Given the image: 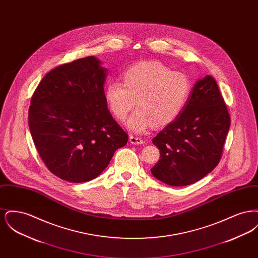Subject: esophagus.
Instances as JSON below:
<instances>
[{"label":"esophagus","mask_w":258,"mask_h":258,"mask_svg":"<svg viewBox=\"0 0 258 258\" xmlns=\"http://www.w3.org/2000/svg\"><path fill=\"white\" fill-rule=\"evenodd\" d=\"M130 141H131V143L134 144V145H141V144L144 143L143 139L140 138V137H138V136H136V135H131V136H130Z\"/></svg>","instance_id":"1"}]
</instances>
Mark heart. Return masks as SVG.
Here are the masks:
<instances>
[{
	"instance_id": "obj_1",
	"label": "heart",
	"mask_w": 258,
	"mask_h": 258,
	"mask_svg": "<svg viewBox=\"0 0 258 258\" xmlns=\"http://www.w3.org/2000/svg\"><path fill=\"white\" fill-rule=\"evenodd\" d=\"M123 85L111 81L105 87V99L114 116L123 121L134 108L126 125L141 133L153 123L162 126L171 123L189 98V78L179 72H172L159 61H141L124 72Z\"/></svg>"
}]
</instances>
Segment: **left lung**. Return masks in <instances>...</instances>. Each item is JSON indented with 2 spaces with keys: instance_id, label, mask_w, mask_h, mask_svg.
<instances>
[{
  "instance_id": "obj_1",
  "label": "left lung",
  "mask_w": 258,
  "mask_h": 258,
  "mask_svg": "<svg viewBox=\"0 0 258 258\" xmlns=\"http://www.w3.org/2000/svg\"><path fill=\"white\" fill-rule=\"evenodd\" d=\"M229 126L219 86L207 75L196 83L180 115L153 138L160 160L152 174L173 186L199 181L219 164Z\"/></svg>"
}]
</instances>
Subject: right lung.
<instances>
[{
  "label": "right lung",
  "instance_id": "right-lung-1",
  "mask_svg": "<svg viewBox=\"0 0 258 258\" xmlns=\"http://www.w3.org/2000/svg\"><path fill=\"white\" fill-rule=\"evenodd\" d=\"M91 56L63 63L39 82L29 108V127L38 155L64 181L97 178L128 135L107 108L106 70Z\"/></svg>",
  "mask_w": 258,
  "mask_h": 258
}]
</instances>
